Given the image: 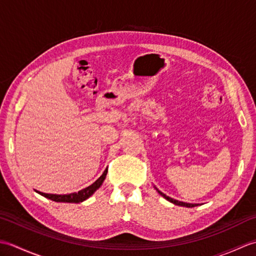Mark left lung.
Returning <instances> with one entry per match:
<instances>
[{"label":"left lung","mask_w":256,"mask_h":256,"mask_svg":"<svg viewBox=\"0 0 256 256\" xmlns=\"http://www.w3.org/2000/svg\"><path fill=\"white\" fill-rule=\"evenodd\" d=\"M155 189L157 190V192H158V194L162 196V197H164L166 200L170 201V202H172V204H176V206H187V208H192V206H198L197 204H187V202H182V201H178V200H175V199H172V198H170V197H168V196H166L165 194H162V192H160V190L157 189L156 187H155Z\"/></svg>","instance_id":"obj_1"}]
</instances>
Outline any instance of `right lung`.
<instances>
[{
	"mask_svg": "<svg viewBox=\"0 0 256 256\" xmlns=\"http://www.w3.org/2000/svg\"><path fill=\"white\" fill-rule=\"evenodd\" d=\"M106 174H108V168H106V170L103 172L102 175L98 178L94 184H90L89 187L79 190L78 192H72V194H45L40 192H37L42 196H44V197L47 199L56 201V202L79 204L86 200L89 197H91V196L101 187V184H103V182H104V179L106 177Z\"/></svg>",
	"mask_w": 256,
	"mask_h": 256,
	"instance_id": "obj_1",
	"label": "right lung"
}]
</instances>
